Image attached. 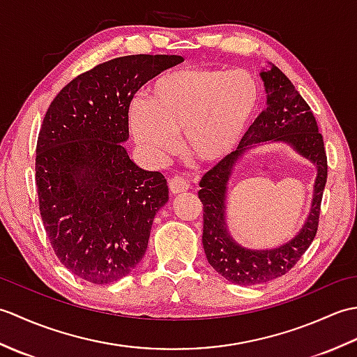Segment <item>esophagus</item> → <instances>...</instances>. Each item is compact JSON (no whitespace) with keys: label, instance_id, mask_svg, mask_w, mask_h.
Here are the masks:
<instances>
[{"label":"esophagus","instance_id":"esophagus-1","mask_svg":"<svg viewBox=\"0 0 357 357\" xmlns=\"http://www.w3.org/2000/svg\"><path fill=\"white\" fill-rule=\"evenodd\" d=\"M169 187H170V192L173 195H176V193L188 190V187L190 185H188L187 179H184L181 174H174V176L170 178V181H169Z\"/></svg>","mask_w":357,"mask_h":357}]
</instances>
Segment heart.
<instances>
[{"instance_id":"obj_1","label":"heart","mask_w":357,"mask_h":357,"mask_svg":"<svg viewBox=\"0 0 357 357\" xmlns=\"http://www.w3.org/2000/svg\"><path fill=\"white\" fill-rule=\"evenodd\" d=\"M259 104L261 86L253 73L188 67L159 75L146 101L128 105L127 121L135 139L153 153H169L174 135L183 133L188 155L213 162L239 142Z\"/></svg>"}]
</instances>
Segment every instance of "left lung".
<instances>
[{"instance_id":"1","label":"left lung","mask_w":357,"mask_h":357,"mask_svg":"<svg viewBox=\"0 0 357 357\" xmlns=\"http://www.w3.org/2000/svg\"><path fill=\"white\" fill-rule=\"evenodd\" d=\"M268 107L250 126L238 149L204 174L199 199L204 208L202 245L208 264L219 275L238 285L264 284L290 271L312 244L319 227L321 204L327 183V153L310 105L291 81L273 66L262 72ZM285 140L318 167L312 211L306 225L294 240L275 250L255 252L233 243L225 229V185L236 159L253 143Z\"/></svg>"}]
</instances>
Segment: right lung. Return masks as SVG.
Wrapping results in <instances>:
<instances>
[{"mask_svg": "<svg viewBox=\"0 0 357 357\" xmlns=\"http://www.w3.org/2000/svg\"><path fill=\"white\" fill-rule=\"evenodd\" d=\"M178 63V55L113 58L72 79L45 112L35 158L40 213L58 259L87 282L127 276L169 201L164 174L139 169L121 142L135 93Z\"/></svg>", "mask_w": 357, "mask_h": 357, "instance_id": "add662e5", "label": "right lung"}]
</instances>
